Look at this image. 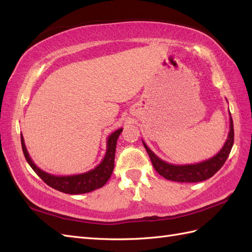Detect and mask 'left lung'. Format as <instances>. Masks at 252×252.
<instances>
[{"label": "left lung", "instance_id": "left-lung-1", "mask_svg": "<svg viewBox=\"0 0 252 252\" xmlns=\"http://www.w3.org/2000/svg\"><path fill=\"white\" fill-rule=\"evenodd\" d=\"M143 144L145 146L149 158L152 160L155 170L160 175L163 176L164 179L174 182H182V183H196V182H201L207 179H210L212 175H215L222 168L224 162L226 161L234 144L233 119L232 117H229V132L227 135V140L224 143L221 151L216 156L199 163L183 165L169 163L167 161H163L162 159H160L156 154H154V152L149 149V147L144 141Z\"/></svg>", "mask_w": 252, "mask_h": 252}]
</instances>
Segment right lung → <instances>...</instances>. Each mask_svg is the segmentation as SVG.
<instances>
[{
	"label": "right lung",
	"mask_w": 252,
	"mask_h": 252,
	"mask_svg": "<svg viewBox=\"0 0 252 252\" xmlns=\"http://www.w3.org/2000/svg\"><path fill=\"white\" fill-rule=\"evenodd\" d=\"M122 130L123 129H118L117 131L112 132L108 136V138H107L106 154L104 159L101 160V162L98 165H96L94 169L81 174L60 176L47 173L45 171L41 170L39 167H36L35 163L32 161V159L29 156V153L26 148L23 134L20 136L21 147H23V152L27 162L29 163L32 170H33L47 185L57 190L65 192V194H85V192H90L103 187L107 183V181L110 179L115 167V153L117 140L121 134Z\"/></svg>",
	"instance_id": "add662e5"
}]
</instances>
